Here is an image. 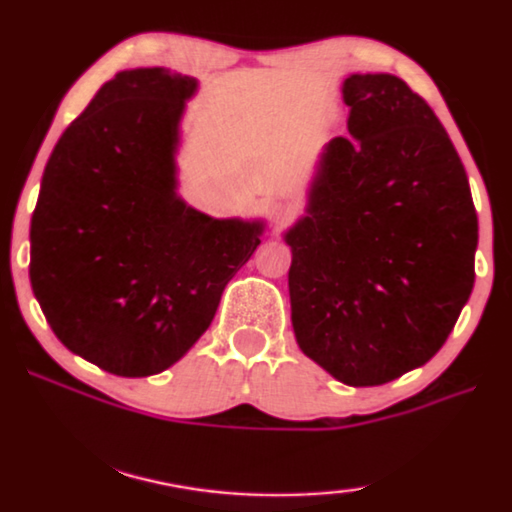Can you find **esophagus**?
Masks as SVG:
<instances>
[{
	"mask_svg": "<svg viewBox=\"0 0 512 512\" xmlns=\"http://www.w3.org/2000/svg\"><path fill=\"white\" fill-rule=\"evenodd\" d=\"M270 218L275 221L277 225H282L284 221H289L291 218V207L289 204H282V202H275L270 207Z\"/></svg>",
	"mask_w": 512,
	"mask_h": 512,
	"instance_id": "esophagus-1",
	"label": "esophagus"
}]
</instances>
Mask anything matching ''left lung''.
<instances>
[{"mask_svg": "<svg viewBox=\"0 0 512 512\" xmlns=\"http://www.w3.org/2000/svg\"><path fill=\"white\" fill-rule=\"evenodd\" d=\"M350 138L327 145L287 232L296 341L345 386L423 367L475 282L477 214L459 152L395 75H350Z\"/></svg>", "mask_w": 512, "mask_h": 512, "instance_id": "obj_1", "label": "left lung"}]
</instances>
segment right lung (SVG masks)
<instances>
[{
	"label": "right lung",
	"instance_id": "1",
	"mask_svg": "<svg viewBox=\"0 0 512 512\" xmlns=\"http://www.w3.org/2000/svg\"><path fill=\"white\" fill-rule=\"evenodd\" d=\"M197 82L117 72L58 138L30 223V282L65 348L117 376L188 353L261 223L216 221L176 197L174 150Z\"/></svg>",
	"mask_w": 512,
	"mask_h": 512
}]
</instances>
